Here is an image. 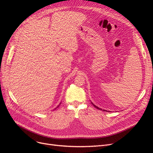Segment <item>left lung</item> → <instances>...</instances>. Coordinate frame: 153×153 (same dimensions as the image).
<instances>
[{"label": "left lung", "instance_id": "left-lung-1", "mask_svg": "<svg viewBox=\"0 0 153 153\" xmlns=\"http://www.w3.org/2000/svg\"><path fill=\"white\" fill-rule=\"evenodd\" d=\"M92 104H93V103H92ZM93 105H94V104H93ZM94 107H95V108H97V109H99V110H102V109H101V108H99V107H97V106H95V105H94ZM103 110V111H106V110Z\"/></svg>", "mask_w": 153, "mask_h": 153}]
</instances>
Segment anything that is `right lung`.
Returning a JSON list of instances; mask_svg holds the SVG:
<instances>
[{"label":"right lung","mask_w":153,"mask_h":153,"mask_svg":"<svg viewBox=\"0 0 153 153\" xmlns=\"http://www.w3.org/2000/svg\"><path fill=\"white\" fill-rule=\"evenodd\" d=\"M58 107H59V105H58ZM58 107H56V108H58ZM55 109H56V108H55Z\"/></svg>","instance_id":"obj_1"}]
</instances>
